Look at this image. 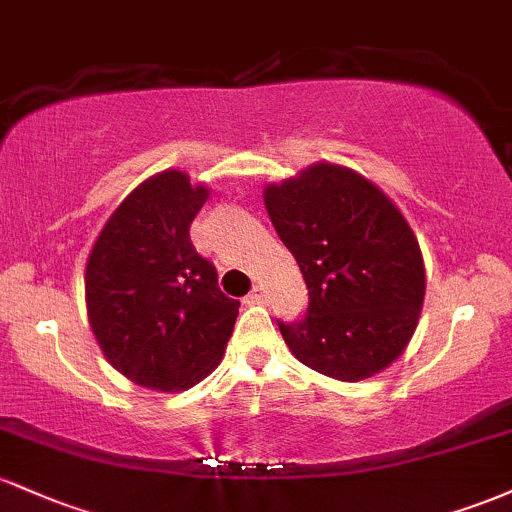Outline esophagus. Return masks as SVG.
I'll list each match as a JSON object with an SVG mask.
<instances>
[{"label": "esophagus", "instance_id": "34e87169", "mask_svg": "<svg viewBox=\"0 0 512 512\" xmlns=\"http://www.w3.org/2000/svg\"><path fill=\"white\" fill-rule=\"evenodd\" d=\"M262 301H264V289H262V286H255V289L250 291L248 303H262Z\"/></svg>", "mask_w": 512, "mask_h": 512}]
</instances>
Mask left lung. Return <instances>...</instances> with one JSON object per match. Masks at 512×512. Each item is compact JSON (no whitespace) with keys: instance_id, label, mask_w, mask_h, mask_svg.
<instances>
[{"instance_id":"left-lung-1","label":"left lung","mask_w":512,"mask_h":512,"mask_svg":"<svg viewBox=\"0 0 512 512\" xmlns=\"http://www.w3.org/2000/svg\"><path fill=\"white\" fill-rule=\"evenodd\" d=\"M264 207L308 286L301 320H276L291 354L342 383L390 366L416 330L426 293L424 257L402 211L334 163L267 185Z\"/></svg>"}]
</instances>
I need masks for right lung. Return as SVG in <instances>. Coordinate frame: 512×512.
<instances>
[{
  "label": "right lung",
  "instance_id": "1",
  "mask_svg": "<svg viewBox=\"0 0 512 512\" xmlns=\"http://www.w3.org/2000/svg\"><path fill=\"white\" fill-rule=\"evenodd\" d=\"M209 190L180 170L144 180L105 221L86 262L91 330L110 366L161 392L197 385L221 363L240 301L195 250L190 223Z\"/></svg>",
  "mask_w": 512,
  "mask_h": 512
}]
</instances>
